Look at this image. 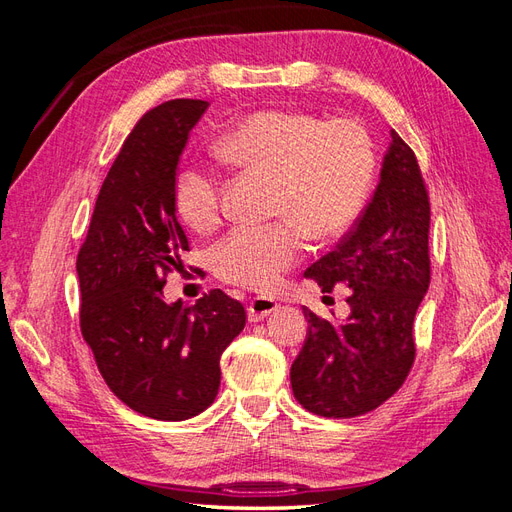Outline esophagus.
I'll return each instance as SVG.
<instances>
[{"label":"esophagus","mask_w":512,"mask_h":512,"mask_svg":"<svg viewBox=\"0 0 512 512\" xmlns=\"http://www.w3.org/2000/svg\"><path fill=\"white\" fill-rule=\"evenodd\" d=\"M277 307H280V303L269 297H254L250 301V307H247V318H250V322H258L262 318H267L269 314L277 312Z\"/></svg>","instance_id":"1"}]
</instances>
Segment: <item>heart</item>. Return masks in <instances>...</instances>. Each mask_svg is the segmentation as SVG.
<instances>
[{
    "mask_svg": "<svg viewBox=\"0 0 512 512\" xmlns=\"http://www.w3.org/2000/svg\"><path fill=\"white\" fill-rule=\"evenodd\" d=\"M215 156L247 173L273 179L267 228H235L211 250L224 282L269 290L303 254V232L333 241L359 218L376 173L369 134L350 119L324 121L303 111H262L243 119L215 147ZM175 209L194 230L215 226L222 183L203 164L183 166L175 179Z\"/></svg>",
    "mask_w": 512,
    "mask_h": 512,
    "instance_id": "obj_1",
    "label": "heart"
}]
</instances>
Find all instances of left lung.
<instances>
[{
  "label": "left lung",
  "instance_id": "left-lung-1",
  "mask_svg": "<svg viewBox=\"0 0 512 512\" xmlns=\"http://www.w3.org/2000/svg\"><path fill=\"white\" fill-rule=\"evenodd\" d=\"M380 183L354 228L305 271L322 292L350 288V316L303 307L305 344L290 367L292 393L318 416L352 418L393 397L414 363L412 324L429 288V196L414 151L391 130Z\"/></svg>",
  "mask_w": 512,
  "mask_h": 512
}]
</instances>
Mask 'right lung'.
I'll return each instance as SVG.
<instances>
[{
    "mask_svg": "<svg viewBox=\"0 0 512 512\" xmlns=\"http://www.w3.org/2000/svg\"><path fill=\"white\" fill-rule=\"evenodd\" d=\"M205 100L147 111L102 183L76 258L81 331L108 389L134 412L185 421L220 389V356L245 327V309L222 290L194 307L164 301V277L190 252L177 220L175 179Z\"/></svg>",
    "mask_w": 512,
    "mask_h": 512,
    "instance_id": "1",
    "label": "right lung"
}]
</instances>
